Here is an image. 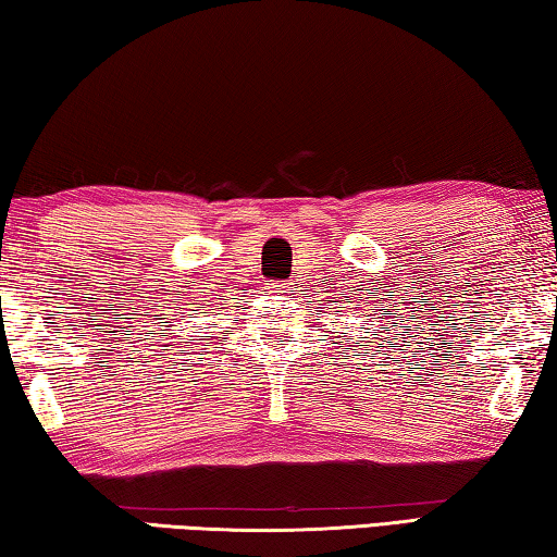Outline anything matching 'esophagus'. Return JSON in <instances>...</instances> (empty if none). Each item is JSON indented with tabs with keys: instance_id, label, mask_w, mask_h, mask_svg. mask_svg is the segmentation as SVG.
Instances as JSON below:
<instances>
[{
	"instance_id": "34e87169",
	"label": "esophagus",
	"mask_w": 557,
	"mask_h": 557,
	"mask_svg": "<svg viewBox=\"0 0 557 557\" xmlns=\"http://www.w3.org/2000/svg\"><path fill=\"white\" fill-rule=\"evenodd\" d=\"M272 289H275V293H287L289 282H282V285H272Z\"/></svg>"
}]
</instances>
